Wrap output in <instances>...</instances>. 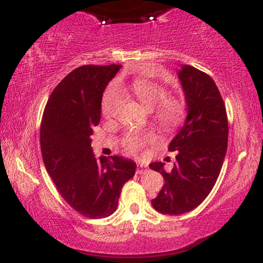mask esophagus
I'll return each instance as SVG.
<instances>
[{"instance_id": "1", "label": "esophagus", "mask_w": 263, "mask_h": 263, "mask_svg": "<svg viewBox=\"0 0 263 263\" xmlns=\"http://www.w3.org/2000/svg\"><path fill=\"white\" fill-rule=\"evenodd\" d=\"M147 171V167H146V165H143V164H141V163H138L136 164V172H138V174H145V172Z\"/></svg>"}]
</instances>
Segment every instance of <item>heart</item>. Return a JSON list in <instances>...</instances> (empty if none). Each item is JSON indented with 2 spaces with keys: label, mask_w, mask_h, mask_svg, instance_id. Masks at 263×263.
<instances>
[{
  "label": "heart",
  "mask_w": 263,
  "mask_h": 263,
  "mask_svg": "<svg viewBox=\"0 0 263 263\" xmlns=\"http://www.w3.org/2000/svg\"><path fill=\"white\" fill-rule=\"evenodd\" d=\"M130 91L147 109L153 110L154 120L164 130H174L184 117L185 105L181 97L167 95L166 88L148 79H138L129 86ZM122 86L110 87L102 100V114L110 118L116 115L121 105ZM156 139L153 133L132 132L123 140V146L129 153H139L143 147Z\"/></svg>",
  "instance_id": "1"
}]
</instances>
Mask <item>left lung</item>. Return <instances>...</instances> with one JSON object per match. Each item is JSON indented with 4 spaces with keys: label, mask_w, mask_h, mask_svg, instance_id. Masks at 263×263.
I'll list each match as a JSON object with an SVG mask.
<instances>
[{
    "label": "left lung",
    "mask_w": 263,
    "mask_h": 263,
    "mask_svg": "<svg viewBox=\"0 0 263 263\" xmlns=\"http://www.w3.org/2000/svg\"><path fill=\"white\" fill-rule=\"evenodd\" d=\"M178 78L188 116L168 145V151H177L176 163L170 172L164 170L161 161L149 164L165 179L152 206L170 215L186 213L208 196L220 174L229 135L225 104L213 79L186 64Z\"/></svg>",
    "instance_id": "obj_1"
}]
</instances>
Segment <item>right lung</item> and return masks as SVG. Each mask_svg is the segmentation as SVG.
<instances>
[{"instance_id": "1", "label": "right lung", "mask_w": 263, "mask_h": 263, "mask_svg": "<svg viewBox=\"0 0 263 263\" xmlns=\"http://www.w3.org/2000/svg\"><path fill=\"white\" fill-rule=\"evenodd\" d=\"M121 67L86 64L70 71L50 95L42 118L46 171L66 202L91 219L112 214L124 183L135 175L133 160L118 156L97 159L91 147L103 92Z\"/></svg>"}]
</instances>
